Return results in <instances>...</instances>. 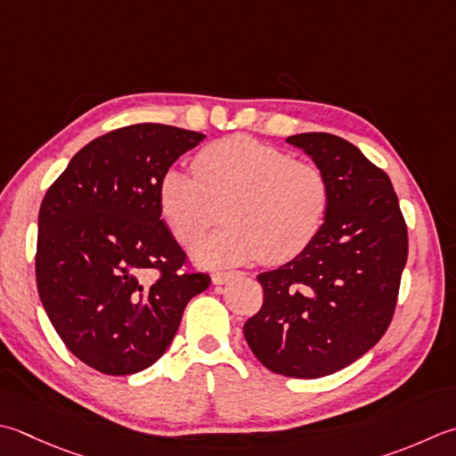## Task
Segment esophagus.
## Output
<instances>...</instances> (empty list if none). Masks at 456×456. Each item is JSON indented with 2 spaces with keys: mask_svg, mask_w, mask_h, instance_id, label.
I'll return each instance as SVG.
<instances>
[{
  "mask_svg": "<svg viewBox=\"0 0 456 456\" xmlns=\"http://www.w3.org/2000/svg\"><path fill=\"white\" fill-rule=\"evenodd\" d=\"M231 276H233V273H225V271H216L211 274V281L213 284H225Z\"/></svg>",
  "mask_w": 456,
  "mask_h": 456,
  "instance_id": "obj_1",
  "label": "esophagus"
}]
</instances>
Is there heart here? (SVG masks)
I'll return each instance as SVG.
<instances>
[{"mask_svg":"<svg viewBox=\"0 0 456 456\" xmlns=\"http://www.w3.org/2000/svg\"><path fill=\"white\" fill-rule=\"evenodd\" d=\"M158 205L174 237L195 245L219 217L229 221L198 247L209 265L261 258L282 265L316 239L330 205L324 169L308 159L245 134L203 146L193 174L167 169L158 185Z\"/></svg>","mask_w":456,"mask_h":456,"instance_id":"obj_1","label":"heart"}]
</instances>
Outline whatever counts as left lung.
Masks as SVG:
<instances>
[{
	"label": "left lung",
	"instance_id": "obj_1",
	"mask_svg": "<svg viewBox=\"0 0 456 456\" xmlns=\"http://www.w3.org/2000/svg\"><path fill=\"white\" fill-rule=\"evenodd\" d=\"M324 169L330 205L316 239L261 273L263 306L245 338L266 370L316 379L344 370L386 334L407 263V225L389 175L326 132L289 136Z\"/></svg>",
	"mask_w": 456,
	"mask_h": 456
}]
</instances>
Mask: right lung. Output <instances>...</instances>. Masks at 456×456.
<instances>
[{"label":"right lung","mask_w":456,"mask_h":456,"mask_svg":"<svg viewBox=\"0 0 456 456\" xmlns=\"http://www.w3.org/2000/svg\"><path fill=\"white\" fill-rule=\"evenodd\" d=\"M200 132L132 124L77 151L39 209L35 279L69 352L106 376L162 358L209 287L162 221L158 185Z\"/></svg>","instance_id":"add662e5"}]
</instances>
